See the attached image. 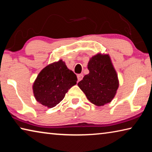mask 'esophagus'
Returning a JSON list of instances; mask_svg holds the SVG:
<instances>
[{"instance_id": "obj_1", "label": "esophagus", "mask_w": 152, "mask_h": 152, "mask_svg": "<svg viewBox=\"0 0 152 152\" xmlns=\"http://www.w3.org/2000/svg\"><path fill=\"white\" fill-rule=\"evenodd\" d=\"M77 78H78V81H80V80H82V78H83V75H82V74H78Z\"/></svg>"}]
</instances>
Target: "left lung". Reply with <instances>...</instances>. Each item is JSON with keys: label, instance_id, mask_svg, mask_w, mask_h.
Segmentation results:
<instances>
[{"label": "left lung", "instance_id": "1", "mask_svg": "<svg viewBox=\"0 0 152 152\" xmlns=\"http://www.w3.org/2000/svg\"><path fill=\"white\" fill-rule=\"evenodd\" d=\"M89 74L78 85L90 101L96 106H103L112 101L119 87L116 71L109 56L97 54L88 64Z\"/></svg>", "mask_w": 152, "mask_h": 152}]
</instances>
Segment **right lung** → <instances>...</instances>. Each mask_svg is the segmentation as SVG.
I'll return each mask as SVG.
<instances>
[{
  "instance_id": "add662e5",
  "label": "right lung",
  "mask_w": 152,
  "mask_h": 152,
  "mask_svg": "<svg viewBox=\"0 0 152 152\" xmlns=\"http://www.w3.org/2000/svg\"><path fill=\"white\" fill-rule=\"evenodd\" d=\"M77 80L76 74L67 68L62 60H60L40 72L33 84V93L39 103L52 108L62 101L68 90L76 84Z\"/></svg>"
}]
</instances>
